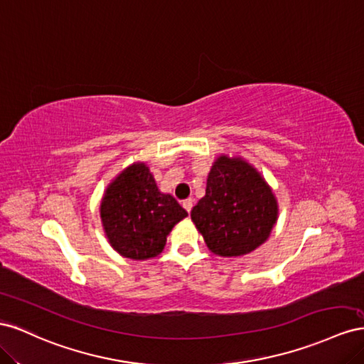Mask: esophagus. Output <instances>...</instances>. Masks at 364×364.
Returning a JSON list of instances; mask_svg holds the SVG:
<instances>
[{"instance_id": "esophagus-1", "label": "esophagus", "mask_w": 364, "mask_h": 364, "mask_svg": "<svg viewBox=\"0 0 364 364\" xmlns=\"http://www.w3.org/2000/svg\"><path fill=\"white\" fill-rule=\"evenodd\" d=\"M183 207L186 209V212L188 213H191V210H192V207H193V200L192 198H188V200H184L183 201Z\"/></svg>"}]
</instances>
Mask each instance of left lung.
Segmentation results:
<instances>
[{"label":"left lung","instance_id":"obj_1","mask_svg":"<svg viewBox=\"0 0 364 364\" xmlns=\"http://www.w3.org/2000/svg\"><path fill=\"white\" fill-rule=\"evenodd\" d=\"M277 215V200L261 172L225 154L212 164L205 195L191 212L209 250L224 257L244 256L262 245Z\"/></svg>","mask_w":364,"mask_h":364}]
</instances>
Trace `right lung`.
<instances>
[{
    "label": "right lung",
    "mask_w": 364,
    "mask_h": 364,
    "mask_svg": "<svg viewBox=\"0 0 364 364\" xmlns=\"http://www.w3.org/2000/svg\"><path fill=\"white\" fill-rule=\"evenodd\" d=\"M186 216L188 212L173 196L159 189L143 161L123 169L100 201V220L109 245L136 261L159 256L175 224Z\"/></svg>",
    "instance_id": "obj_1"
}]
</instances>
